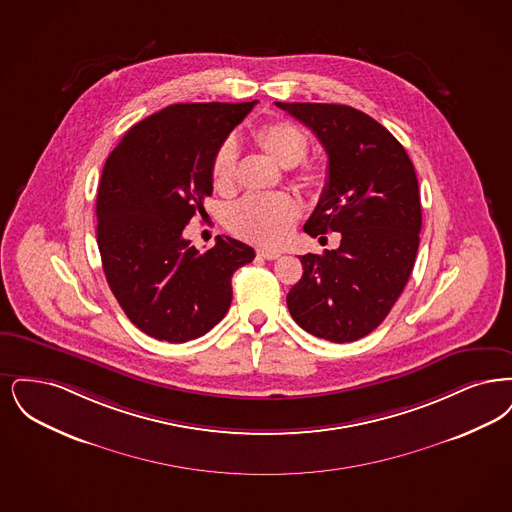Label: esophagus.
I'll use <instances>...</instances> for the list:
<instances>
[{
  "label": "esophagus",
  "mask_w": 512,
  "mask_h": 512,
  "mask_svg": "<svg viewBox=\"0 0 512 512\" xmlns=\"http://www.w3.org/2000/svg\"><path fill=\"white\" fill-rule=\"evenodd\" d=\"M258 256L264 260H277L281 256V252L277 250H266V248H258Z\"/></svg>",
  "instance_id": "34e87169"
}]
</instances>
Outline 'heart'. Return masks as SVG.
<instances>
[{
    "label": "heart",
    "instance_id": "b5f03b06",
    "mask_svg": "<svg viewBox=\"0 0 512 512\" xmlns=\"http://www.w3.org/2000/svg\"><path fill=\"white\" fill-rule=\"evenodd\" d=\"M250 135L254 143L283 168L300 164L310 149L306 132L290 120H269L258 124ZM210 178L216 191H233L237 178V149L233 143H223L212 156ZM302 179L306 183H315L317 174L310 168L302 174ZM298 214V200L287 193L252 195L229 210L227 225L233 233L250 243L277 246L287 241Z\"/></svg>",
    "mask_w": 512,
    "mask_h": 512
}]
</instances>
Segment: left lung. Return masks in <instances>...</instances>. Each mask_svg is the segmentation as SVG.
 Masks as SVG:
<instances>
[{
  "instance_id": "1",
  "label": "left lung",
  "mask_w": 512,
  "mask_h": 512,
  "mask_svg": "<svg viewBox=\"0 0 512 512\" xmlns=\"http://www.w3.org/2000/svg\"><path fill=\"white\" fill-rule=\"evenodd\" d=\"M317 135L329 178L304 231L340 233V246L300 258L289 290L292 319L331 342L375 331L407 285L423 225L413 162L375 118L346 105L275 103Z\"/></svg>"
}]
</instances>
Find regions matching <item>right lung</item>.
Segmentation results:
<instances>
[{
  "label": "right lung",
  "mask_w": 512,
  "mask_h": 512,
  "mask_svg": "<svg viewBox=\"0 0 512 512\" xmlns=\"http://www.w3.org/2000/svg\"><path fill=\"white\" fill-rule=\"evenodd\" d=\"M258 101L178 103L130 128L105 162L97 193V245L120 308L156 340L187 342L229 310L231 277L254 248L216 237L206 252L183 229L212 195L210 164Z\"/></svg>",
  "instance_id": "obj_1"
}]
</instances>
